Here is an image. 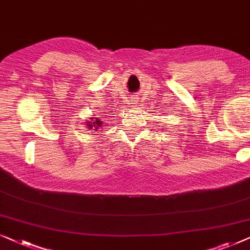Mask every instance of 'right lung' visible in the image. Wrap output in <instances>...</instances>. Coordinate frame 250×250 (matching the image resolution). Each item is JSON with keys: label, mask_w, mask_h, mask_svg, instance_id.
Masks as SVG:
<instances>
[{"label": "right lung", "mask_w": 250, "mask_h": 250, "mask_svg": "<svg viewBox=\"0 0 250 250\" xmlns=\"http://www.w3.org/2000/svg\"><path fill=\"white\" fill-rule=\"evenodd\" d=\"M102 125L103 121H101V119L95 118V116H91L90 121H86V127H88L89 130L98 131V128H101Z\"/></svg>", "instance_id": "1"}]
</instances>
